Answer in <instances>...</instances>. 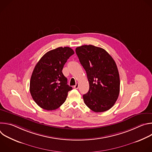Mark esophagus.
Listing matches in <instances>:
<instances>
[{"label": "esophagus", "instance_id": "obj_1", "mask_svg": "<svg viewBox=\"0 0 152 152\" xmlns=\"http://www.w3.org/2000/svg\"><path fill=\"white\" fill-rule=\"evenodd\" d=\"M78 88H79V83H76V85L74 86V88H75V89H78Z\"/></svg>", "mask_w": 152, "mask_h": 152}]
</instances>
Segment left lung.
Segmentation results:
<instances>
[{"label":"left lung","instance_id":"8db88e82","mask_svg":"<svg viewBox=\"0 0 152 152\" xmlns=\"http://www.w3.org/2000/svg\"><path fill=\"white\" fill-rule=\"evenodd\" d=\"M76 53L90 85L89 91L83 96L85 104L96 113L109 110L120 93V76L115 62L104 49L93 45L77 47Z\"/></svg>","mask_w":152,"mask_h":152}]
</instances>
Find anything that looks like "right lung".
I'll return each mask as SVG.
<instances>
[{
    "label": "right lung",
    "instance_id": "1",
    "mask_svg": "<svg viewBox=\"0 0 152 152\" xmlns=\"http://www.w3.org/2000/svg\"><path fill=\"white\" fill-rule=\"evenodd\" d=\"M74 53L69 47L58 48L45 54L36 64L31 77L30 93L35 103L42 109H57L72 90L62 71L67 59Z\"/></svg>",
    "mask_w": 152,
    "mask_h": 152
}]
</instances>
